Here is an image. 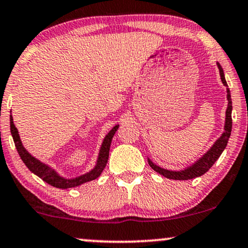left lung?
<instances>
[{"label": "left lung", "mask_w": 248, "mask_h": 248, "mask_svg": "<svg viewBox=\"0 0 248 248\" xmlns=\"http://www.w3.org/2000/svg\"><path fill=\"white\" fill-rule=\"evenodd\" d=\"M218 70H219V76H221V80L223 82L224 86H228L227 80H225L224 77V72H223L222 66L219 65V63H217ZM227 99H228V108L227 111H225V125H224V132L222 133V136L216 140L215 143L210 147V149L206 154L202 155V157H200L199 160L195 162V163L192 164L187 168H185L184 170L180 171H172V170H168V169H163V168L156 166L155 163L148 158V164L151 166V168L154 171L160 173V175L167 177L169 179H176V180H187V179H193L197 178V177H200L204 175V173L208 171L210 168L213 167V164L215 163L216 161L218 160V157L221 156V154L224 151L225 147H227L229 138L231 136V129H232V117H231V112H232V101H231V94H230V90L227 88Z\"/></svg>", "instance_id": "1"}]
</instances>
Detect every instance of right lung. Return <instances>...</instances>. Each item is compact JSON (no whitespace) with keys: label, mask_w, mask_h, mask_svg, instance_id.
<instances>
[{"label":"right lung","mask_w":248,"mask_h":248,"mask_svg":"<svg viewBox=\"0 0 248 248\" xmlns=\"http://www.w3.org/2000/svg\"><path fill=\"white\" fill-rule=\"evenodd\" d=\"M118 126L119 125H115V126L109 131V133L105 137V139H103V142L102 145H101L95 167H94L90 172L85 173V175L69 179V178H64V177L60 176L59 173L53 169V168L47 166V164L42 163L41 161H39L38 158L32 156V155H31L25 148H24L19 134H18L17 127L15 126L14 119H12V116L10 115V131L12 134V138H14L15 146H16L18 154H19L20 158L23 160L24 163H25V166L29 168L30 171H32L34 175L40 177V178L45 180L46 183H48L49 185L54 186V187L63 188V189L76 187V186L84 184V183L96 179L97 177L101 175V172H102L103 169H105L107 166V162H108L110 145H111L112 137L115 136L116 131L118 130Z\"/></svg>","instance_id":"obj_1"}]
</instances>
